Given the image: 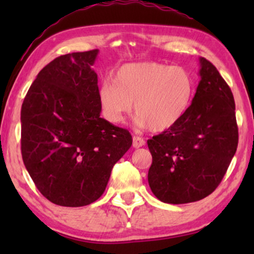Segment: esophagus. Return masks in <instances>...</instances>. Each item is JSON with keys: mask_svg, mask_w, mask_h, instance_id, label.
Listing matches in <instances>:
<instances>
[{"mask_svg": "<svg viewBox=\"0 0 254 254\" xmlns=\"http://www.w3.org/2000/svg\"><path fill=\"white\" fill-rule=\"evenodd\" d=\"M144 144H145V141L142 137H140V136H134L133 137V147L134 148L143 147Z\"/></svg>", "mask_w": 254, "mask_h": 254, "instance_id": "34e87169", "label": "esophagus"}]
</instances>
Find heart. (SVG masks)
Here are the masks:
<instances>
[{"label":"heart","instance_id":"obj_1","mask_svg":"<svg viewBox=\"0 0 254 254\" xmlns=\"http://www.w3.org/2000/svg\"><path fill=\"white\" fill-rule=\"evenodd\" d=\"M194 88L193 76L185 68L140 62L120 67L113 82L104 81L98 89V99L110 123H121L134 103L137 123L151 131H163L185 116Z\"/></svg>","mask_w":254,"mask_h":254}]
</instances>
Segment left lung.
I'll list each match as a JSON object with an SVG mask.
<instances>
[{
    "instance_id": "1",
    "label": "left lung",
    "mask_w": 254,
    "mask_h": 254,
    "mask_svg": "<svg viewBox=\"0 0 254 254\" xmlns=\"http://www.w3.org/2000/svg\"><path fill=\"white\" fill-rule=\"evenodd\" d=\"M201 81L189 110L148 140L149 186L165 203L199 201L216 190L238 145L235 100L216 67L200 58Z\"/></svg>"
}]
</instances>
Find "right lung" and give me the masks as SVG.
Returning a JSON list of instances; mask_svg holds the SVG:
<instances>
[{"label": "right lung", "mask_w": 254, "mask_h": 254, "mask_svg": "<svg viewBox=\"0 0 254 254\" xmlns=\"http://www.w3.org/2000/svg\"><path fill=\"white\" fill-rule=\"evenodd\" d=\"M98 50L61 55L41 69L22 105L24 165L51 202L82 207L99 199L131 135L100 118Z\"/></svg>", "instance_id": "add662e5"}]
</instances>
